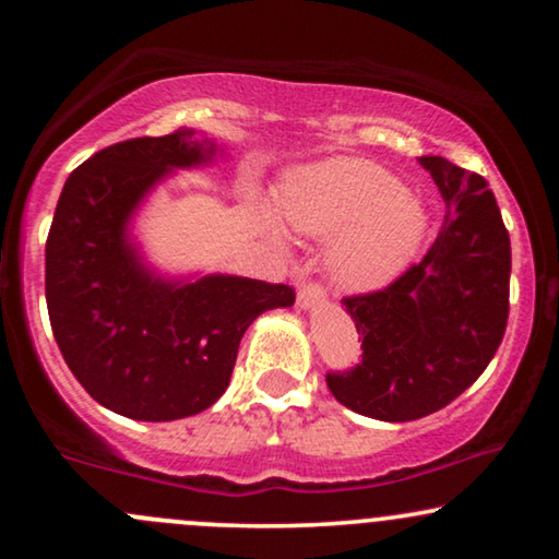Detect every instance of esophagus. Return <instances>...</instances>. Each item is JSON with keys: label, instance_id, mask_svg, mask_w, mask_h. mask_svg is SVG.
Returning <instances> with one entry per match:
<instances>
[{"label": "esophagus", "instance_id": "34e87169", "mask_svg": "<svg viewBox=\"0 0 559 559\" xmlns=\"http://www.w3.org/2000/svg\"><path fill=\"white\" fill-rule=\"evenodd\" d=\"M323 302H325V293L318 282H305V285L297 287V308L312 310V308H320Z\"/></svg>", "mask_w": 559, "mask_h": 559}]
</instances>
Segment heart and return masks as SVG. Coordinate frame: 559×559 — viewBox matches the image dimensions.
<instances>
[{"label":"heart","mask_w":559,"mask_h":559,"mask_svg":"<svg viewBox=\"0 0 559 559\" xmlns=\"http://www.w3.org/2000/svg\"><path fill=\"white\" fill-rule=\"evenodd\" d=\"M254 211L274 239H285L270 209ZM280 213L289 228L328 243L325 266L346 293H377L407 270L423 247L427 211L400 178L361 157H333L295 167L280 186Z\"/></svg>","instance_id":"obj_1"}]
</instances>
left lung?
I'll list each match as a JSON object with an SVG mask.
<instances>
[{
	"label": "left lung",
	"mask_w": 559,
	"mask_h": 559,
	"mask_svg": "<svg viewBox=\"0 0 559 559\" xmlns=\"http://www.w3.org/2000/svg\"><path fill=\"white\" fill-rule=\"evenodd\" d=\"M417 163L445 201V224L400 280L343 300L364 356L325 377L343 407L384 423L432 415L461 396L491 364L509 318L511 243L488 182L445 157Z\"/></svg>",
	"instance_id": "obj_1"
}]
</instances>
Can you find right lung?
<instances>
[{
  "label": "right lung",
  "instance_id": "1",
  "mask_svg": "<svg viewBox=\"0 0 559 559\" xmlns=\"http://www.w3.org/2000/svg\"><path fill=\"white\" fill-rule=\"evenodd\" d=\"M224 152L182 127L111 144L75 167L45 243V300L68 369L106 409L170 423L226 392L247 328L293 287L234 274L163 277L132 239L157 182Z\"/></svg>",
  "mask_w": 559,
  "mask_h": 559
}]
</instances>
